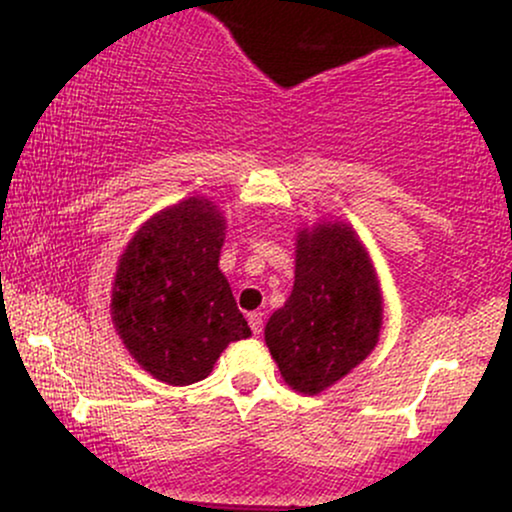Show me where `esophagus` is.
<instances>
[{"instance_id":"obj_1","label":"esophagus","mask_w":512,"mask_h":512,"mask_svg":"<svg viewBox=\"0 0 512 512\" xmlns=\"http://www.w3.org/2000/svg\"><path fill=\"white\" fill-rule=\"evenodd\" d=\"M248 322H250L252 334H257V337H260L262 330H264V315L262 313H250Z\"/></svg>"}]
</instances>
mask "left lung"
<instances>
[{
    "instance_id": "8db88e82",
    "label": "left lung",
    "mask_w": 512,
    "mask_h": 512,
    "mask_svg": "<svg viewBox=\"0 0 512 512\" xmlns=\"http://www.w3.org/2000/svg\"><path fill=\"white\" fill-rule=\"evenodd\" d=\"M383 301L368 252L346 223L298 233L296 281L264 327L272 358L296 392L317 395L378 344Z\"/></svg>"
}]
</instances>
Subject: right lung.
Here are the masks:
<instances>
[{"mask_svg":"<svg viewBox=\"0 0 512 512\" xmlns=\"http://www.w3.org/2000/svg\"><path fill=\"white\" fill-rule=\"evenodd\" d=\"M223 231L214 204L190 197L146 221L117 267V332L168 385L204 380L228 344L252 334L219 269Z\"/></svg>","mask_w":512,"mask_h":512,"instance_id":"add662e5","label":"right lung"}]
</instances>
